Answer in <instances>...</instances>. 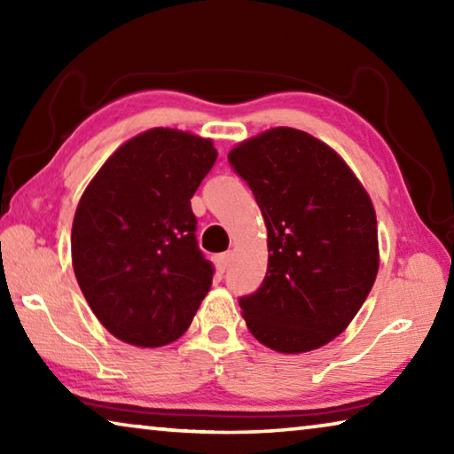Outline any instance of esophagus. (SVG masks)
Masks as SVG:
<instances>
[{"label":"esophagus","mask_w":454,"mask_h":454,"mask_svg":"<svg viewBox=\"0 0 454 454\" xmlns=\"http://www.w3.org/2000/svg\"><path fill=\"white\" fill-rule=\"evenodd\" d=\"M230 260H232V254H230V252H224V254H218V256H216V266H218L220 272L228 270Z\"/></svg>","instance_id":"34e87169"}]
</instances>
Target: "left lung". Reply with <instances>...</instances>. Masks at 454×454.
I'll return each mask as SVG.
<instances>
[{"label":"left lung","mask_w":454,"mask_h":454,"mask_svg":"<svg viewBox=\"0 0 454 454\" xmlns=\"http://www.w3.org/2000/svg\"><path fill=\"white\" fill-rule=\"evenodd\" d=\"M268 230V270L240 298L246 326L282 355L325 347L344 333L379 274L372 200L318 137L270 128L228 152Z\"/></svg>","instance_id":"obj_1"}]
</instances>
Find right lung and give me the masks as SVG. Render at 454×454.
<instances>
[{"label": "right lung", "instance_id": "obj_1", "mask_svg": "<svg viewBox=\"0 0 454 454\" xmlns=\"http://www.w3.org/2000/svg\"><path fill=\"white\" fill-rule=\"evenodd\" d=\"M210 137L152 128L129 137L83 190L72 264L107 333L142 348L186 333L212 286L190 198L212 170Z\"/></svg>", "mask_w": 454, "mask_h": 454}]
</instances>
